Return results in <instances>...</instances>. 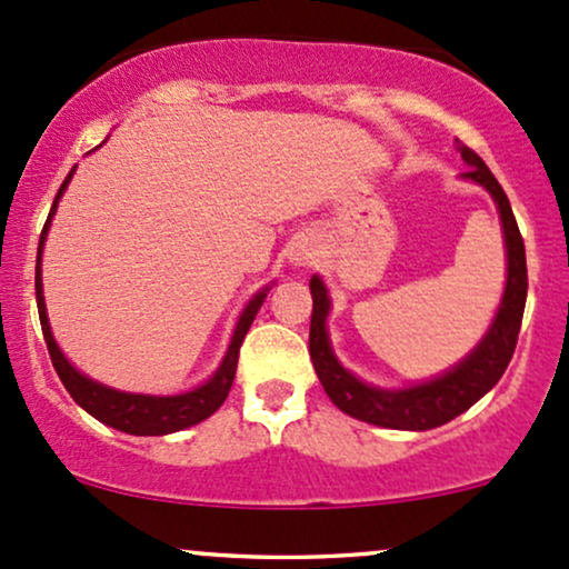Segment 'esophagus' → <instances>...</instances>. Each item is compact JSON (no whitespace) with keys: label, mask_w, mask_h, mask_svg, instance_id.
<instances>
[{"label":"esophagus","mask_w":569,"mask_h":569,"mask_svg":"<svg viewBox=\"0 0 569 569\" xmlns=\"http://www.w3.org/2000/svg\"><path fill=\"white\" fill-rule=\"evenodd\" d=\"M292 260H296V263H309L311 260V252H309V247H296V250H292V254H290Z\"/></svg>","instance_id":"obj_1"}]
</instances>
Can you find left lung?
<instances>
[{
    "label": "left lung",
    "instance_id": "8db88e82",
    "mask_svg": "<svg viewBox=\"0 0 569 569\" xmlns=\"http://www.w3.org/2000/svg\"><path fill=\"white\" fill-rule=\"evenodd\" d=\"M459 152H462L465 163H468V171L462 177L483 184L491 193V199H495L497 209H500L508 250L506 296H502V303L497 309L489 333L483 336V341L470 352V357H465L449 373L411 389H395V392H389V389L362 385L349 370L338 366L333 349H330L328 330H325V319H328L330 311L328 290H325V284L317 277L309 282L311 298H315L309 328L311 362H315V370L319 381H322L325 392H328V398L343 413L360 419V422L392 427V430H432V427L451 422V419L468 411L478 398H483L500 381L510 357H513L527 303L525 239H521L519 226H516V217L513 209H510L506 190L495 180L489 166L468 144H459Z\"/></svg>",
    "mask_w": 569,
    "mask_h": 569
}]
</instances>
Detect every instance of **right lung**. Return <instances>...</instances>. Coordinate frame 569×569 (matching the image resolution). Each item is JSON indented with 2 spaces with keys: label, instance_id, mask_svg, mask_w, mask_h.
<instances>
[{
  "label": "right lung",
  "instance_id": "obj_1",
  "mask_svg": "<svg viewBox=\"0 0 569 569\" xmlns=\"http://www.w3.org/2000/svg\"><path fill=\"white\" fill-rule=\"evenodd\" d=\"M74 169L69 171V177L63 180L59 188V196H56L53 207H50L48 222H44L42 233H40V250H37V277H34V287H37V309H40V322H42V336L44 343H48L50 352V362H53L56 373H59L61 385L67 387V392L72 395L74 403L86 408L91 417L99 419V422L114 427L120 432H129V436H166V432H177L184 430L190 425H199L207 417L226 403L228 392H231L233 376H236V362H239V349L241 341H244L247 330H250L254 315H258L260 303H263L266 290L258 292L247 309L241 311L239 325H236L231 347H228L226 360L222 366L217 368V373L207 385L196 387L193 392L184 395H171V398H156V395H131V392H118V389H110L104 385H96V381L86 379V376L78 373L72 366L67 362V357L59 352L56 347L53 333H50L48 325V315H44V298H42V277H40V254H42V241L48 236V226L50 217L56 212V203H59L61 193L67 190L69 180H72Z\"/></svg>",
  "mask_w": 569,
  "mask_h": 569
}]
</instances>
